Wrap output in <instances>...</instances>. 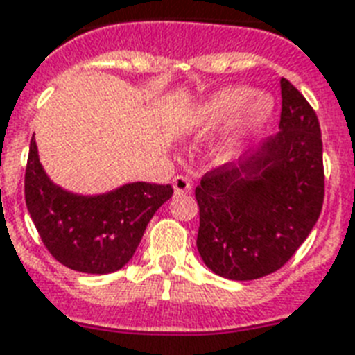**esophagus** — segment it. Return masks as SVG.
I'll use <instances>...</instances> for the list:
<instances>
[{"instance_id":"obj_1","label":"esophagus","mask_w":355,"mask_h":355,"mask_svg":"<svg viewBox=\"0 0 355 355\" xmlns=\"http://www.w3.org/2000/svg\"><path fill=\"white\" fill-rule=\"evenodd\" d=\"M191 180L187 177H182V175H177V177L173 178V189L177 195H182V193H189L191 191Z\"/></svg>"}]
</instances>
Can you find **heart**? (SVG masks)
<instances>
[{"label": "heart", "instance_id": "obj_1", "mask_svg": "<svg viewBox=\"0 0 355 355\" xmlns=\"http://www.w3.org/2000/svg\"><path fill=\"white\" fill-rule=\"evenodd\" d=\"M273 112V98L268 93H253L248 85H227L197 103L186 116L184 132L202 138L230 122L224 137L213 148L217 164L232 162L253 131L261 129Z\"/></svg>", "mask_w": 355, "mask_h": 355}]
</instances>
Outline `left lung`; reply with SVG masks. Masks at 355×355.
<instances>
[{
	"mask_svg": "<svg viewBox=\"0 0 355 355\" xmlns=\"http://www.w3.org/2000/svg\"><path fill=\"white\" fill-rule=\"evenodd\" d=\"M279 132L239 162L206 173L195 189L197 248L213 273L253 281L277 272L297 252L321 215L322 140L315 111L281 80Z\"/></svg>",
	"mask_w": 355,
	"mask_h": 355,
	"instance_id": "left-lung-1",
	"label": "left lung"
}]
</instances>
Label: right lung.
<instances>
[{
    "label": "right lung",
    "instance_id": "right-lung-1",
    "mask_svg": "<svg viewBox=\"0 0 355 355\" xmlns=\"http://www.w3.org/2000/svg\"><path fill=\"white\" fill-rule=\"evenodd\" d=\"M171 186L129 182L100 195H80L54 184L31 140L25 202L43 244L63 266L82 273H112L131 261Z\"/></svg>",
    "mask_w": 355,
    "mask_h": 355
}]
</instances>
